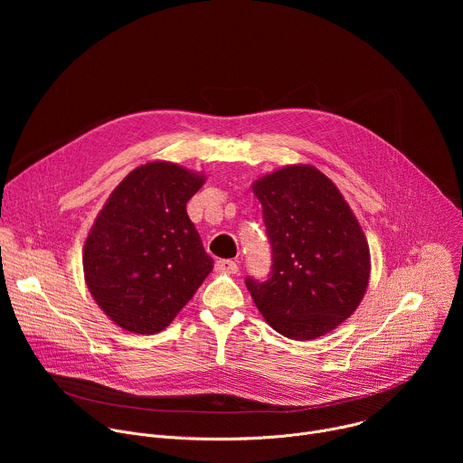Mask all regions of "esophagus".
<instances>
[{
    "mask_svg": "<svg viewBox=\"0 0 463 463\" xmlns=\"http://www.w3.org/2000/svg\"><path fill=\"white\" fill-rule=\"evenodd\" d=\"M216 271L220 273H238V263L232 260H218L216 261Z\"/></svg>",
    "mask_w": 463,
    "mask_h": 463,
    "instance_id": "obj_1",
    "label": "esophagus"
}]
</instances>
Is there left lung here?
Here are the masks:
<instances>
[{"instance_id": "left-lung-1", "label": "left lung", "mask_w": 463, "mask_h": 463, "mask_svg": "<svg viewBox=\"0 0 463 463\" xmlns=\"http://www.w3.org/2000/svg\"><path fill=\"white\" fill-rule=\"evenodd\" d=\"M252 190L273 261L268 279H245L256 307L289 339L332 332L355 311L370 279V249L352 209L309 165L263 175Z\"/></svg>"}]
</instances>
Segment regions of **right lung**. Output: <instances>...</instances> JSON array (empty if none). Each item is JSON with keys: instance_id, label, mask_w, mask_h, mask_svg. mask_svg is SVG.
Wrapping results in <instances>:
<instances>
[{"instance_id": "right-lung-1", "label": "right lung", "mask_w": 463, "mask_h": 463, "mask_svg": "<svg viewBox=\"0 0 463 463\" xmlns=\"http://www.w3.org/2000/svg\"><path fill=\"white\" fill-rule=\"evenodd\" d=\"M203 181L172 163H146L99 213L84 245V275L102 311L128 332H161L213 271L186 214Z\"/></svg>"}]
</instances>
